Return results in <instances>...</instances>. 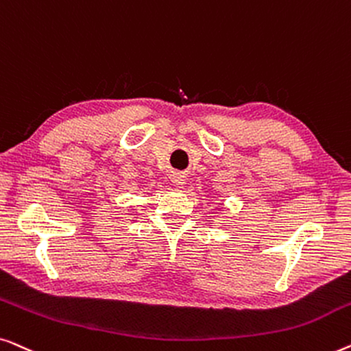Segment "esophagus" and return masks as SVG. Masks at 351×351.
Masks as SVG:
<instances>
[{
    "mask_svg": "<svg viewBox=\"0 0 351 351\" xmlns=\"http://www.w3.org/2000/svg\"><path fill=\"white\" fill-rule=\"evenodd\" d=\"M171 182H173V184H175L176 187H182V186H184L186 180H184V176H182V175L175 173L173 176H171Z\"/></svg>",
    "mask_w": 351,
    "mask_h": 351,
    "instance_id": "obj_1",
    "label": "esophagus"
}]
</instances>
